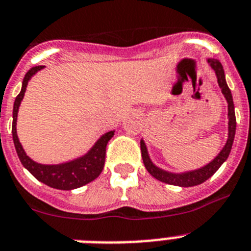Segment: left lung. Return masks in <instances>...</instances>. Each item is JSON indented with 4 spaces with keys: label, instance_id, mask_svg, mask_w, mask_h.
<instances>
[{
    "label": "left lung",
    "instance_id": "obj_1",
    "mask_svg": "<svg viewBox=\"0 0 251 251\" xmlns=\"http://www.w3.org/2000/svg\"><path fill=\"white\" fill-rule=\"evenodd\" d=\"M207 62L213 69L217 76V81H218V85L221 88V92H222L225 100H227V109H228V113H227V116H228V136H227V142L226 144L223 145V148L221 149L220 153L209 163H207L203 167L185 172H170L163 170V168L158 167V166L153 163V161L149 157L147 144L142 139L140 140V149H142L143 162H144L147 171L153 177L162 181V182H166V184L176 185V186L181 187L197 186V185L203 184L204 181H207L208 178L212 177L217 172V170L226 162V159L229 155V151H231V148H232L235 132H236V117H235V106H233L232 94H231V90H229L228 85L226 83V76H225V70H223L222 64L218 60H214V58H208Z\"/></svg>",
    "mask_w": 251,
    "mask_h": 251
}]
</instances>
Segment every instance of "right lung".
<instances>
[{
	"mask_svg": "<svg viewBox=\"0 0 251 251\" xmlns=\"http://www.w3.org/2000/svg\"><path fill=\"white\" fill-rule=\"evenodd\" d=\"M43 67L44 66H35L25 74L22 90H20L19 96L15 98L14 109H12V139H14L15 149H16L18 157L23 166L37 180L53 187V189H58V190H73V189H77V187L89 184L90 181L96 180L100 176L104 167L107 143L115 135V130L103 134L85 154L80 155L73 161L58 163V165H42L26 155L22 143L18 138V131H16L19 107L24 98L29 80Z\"/></svg>",
	"mask_w": 251,
	"mask_h": 251,
	"instance_id": "right-lung-1",
	"label": "right lung"
}]
</instances>
